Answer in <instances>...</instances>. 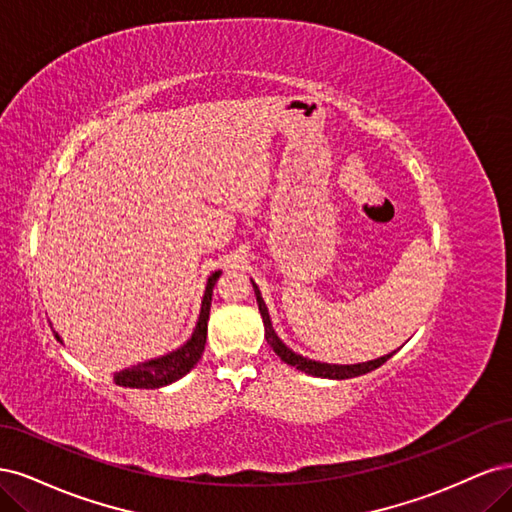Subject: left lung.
Here are the masks:
<instances>
[{"instance_id": "left-lung-1", "label": "left lung", "mask_w": 512, "mask_h": 512, "mask_svg": "<svg viewBox=\"0 0 512 512\" xmlns=\"http://www.w3.org/2000/svg\"><path fill=\"white\" fill-rule=\"evenodd\" d=\"M254 286V294H256V303H258V309H260V316H262V322H265V337H267V344L275 350V354L280 356V359L292 367H297L299 371H305V374L309 376H316V378H331V380H346V378H356V376H363L367 374V371H374L378 369L382 363H386L391 359V354H384L380 356V359H374V361H367V363H356V365H331V363H320V361H312V359H305V356L292 352L280 337H277V333L273 331V324H271V318H269V309L265 305V301H262V294L258 290V286L252 282Z\"/></svg>"}]
</instances>
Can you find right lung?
Here are the masks:
<instances>
[{"mask_svg":"<svg viewBox=\"0 0 512 512\" xmlns=\"http://www.w3.org/2000/svg\"><path fill=\"white\" fill-rule=\"evenodd\" d=\"M218 277H220V271H215V273L209 275L203 305H200V316H198V322H196V329H194V333H192L188 342H185L181 348L160 356V359H151V361L138 363L134 367L117 371V374L113 376L115 384L130 386V389H160V386L173 384L175 380H179V378L188 374V371L198 363L200 354L205 352L211 294H213L215 282H218ZM55 337H57V342H61L57 333H55Z\"/></svg>","mask_w":512,"mask_h":512,"instance_id":"obj_1","label":"right lung"}]
</instances>
